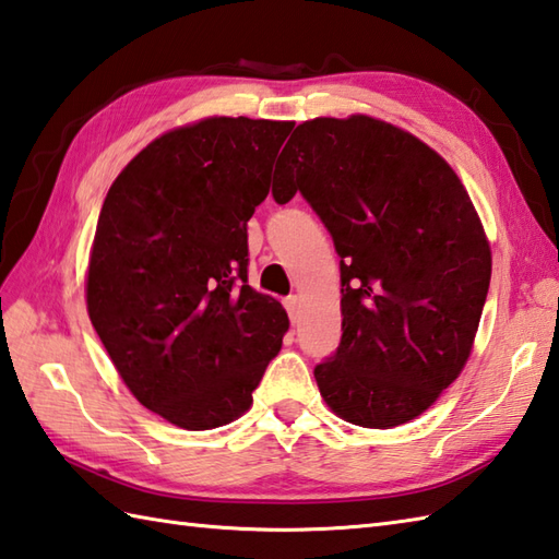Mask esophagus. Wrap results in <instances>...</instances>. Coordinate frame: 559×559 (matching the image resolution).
<instances>
[{"mask_svg":"<svg viewBox=\"0 0 559 559\" xmlns=\"http://www.w3.org/2000/svg\"><path fill=\"white\" fill-rule=\"evenodd\" d=\"M284 309H287L292 323H296V318H299V313H301V299H299V296H296V294L287 296V299H284Z\"/></svg>","mask_w":559,"mask_h":559,"instance_id":"esophagus-1","label":"esophagus"}]
</instances>
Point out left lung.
Returning <instances> with one entry per match:
<instances>
[{
	"mask_svg": "<svg viewBox=\"0 0 559 559\" xmlns=\"http://www.w3.org/2000/svg\"><path fill=\"white\" fill-rule=\"evenodd\" d=\"M289 142L272 198L301 192L343 282V340L313 369L318 389L352 425H405L471 357L492 277L483 224L453 168L389 122L316 118Z\"/></svg>",
	"mask_w": 559,
	"mask_h": 559,
	"instance_id": "8db88e82",
	"label": "left lung"
}]
</instances>
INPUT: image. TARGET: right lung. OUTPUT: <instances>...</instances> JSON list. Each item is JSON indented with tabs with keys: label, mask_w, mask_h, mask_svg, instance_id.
<instances>
[{
	"label": "right lung",
	"mask_w": 559,
	"mask_h": 559,
	"mask_svg": "<svg viewBox=\"0 0 559 559\" xmlns=\"http://www.w3.org/2000/svg\"><path fill=\"white\" fill-rule=\"evenodd\" d=\"M294 122L207 118L170 130L110 186L88 318L132 395L190 431L234 423L289 318L248 284V219Z\"/></svg>",
	"instance_id": "add662e5"
}]
</instances>
